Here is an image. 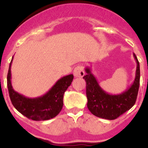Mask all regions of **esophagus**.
Instances as JSON below:
<instances>
[{"label": "esophagus", "instance_id": "1", "mask_svg": "<svg viewBox=\"0 0 148 148\" xmlns=\"http://www.w3.org/2000/svg\"><path fill=\"white\" fill-rule=\"evenodd\" d=\"M73 74L76 78H82L84 75V66L82 65H78L75 68L73 71Z\"/></svg>", "mask_w": 148, "mask_h": 148}]
</instances>
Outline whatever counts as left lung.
<instances>
[{"mask_svg":"<svg viewBox=\"0 0 148 148\" xmlns=\"http://www.w3.org/2000/svg\"><path fill=\"white\" fill-rule=\"evenodd\" d=\"M133 57L137 64L135 79L127 90L117 95L106 92L99 86L90 67L85 68L87 75L83 78L87 83V108L94 116L104 119H116L135 104L139 87L140 67L135 53H133Z\"/></svg>","mask_w":148,"mask_h":148,"instance_id":"left-lung-1","label":"left lung"}]
</instances>
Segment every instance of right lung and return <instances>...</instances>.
Wrapping results in <instances>:
<instances>
[{"label": "right lung", "instance_id": "add662e5", "mask_svg": "<svg viewBox=\"0 0 148 148\" xmlns=\"http://www.w3.org/2000/svg\"><path fill=\"white\" fill-rule=\"evenodd\" d=\"M7 74V87L12 104L22 115L34 121H44L56 117L63 108V98L65 91L73 80V75H66L57 81L53 87L42 96L28 98L18 93L12 88L11 83V66Z\"/></svg>", "mask_w": 148, "mask_h": 148}]
</instances>
